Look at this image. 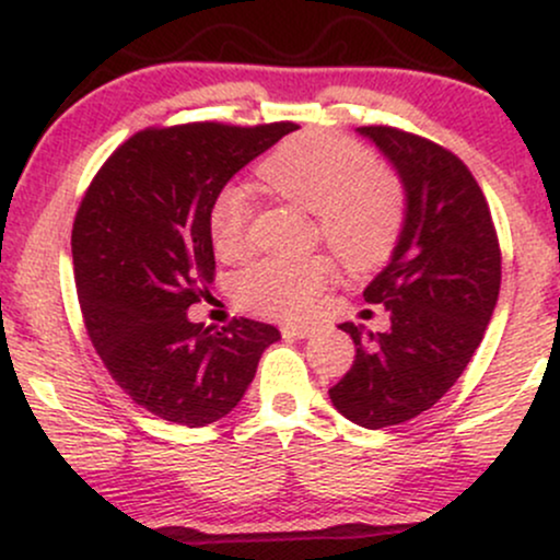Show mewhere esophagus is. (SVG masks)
Segmentation results:
<instances>
[{"label": "esophagus", "instance_id": "34e87169", "mask_svg": "<svg viewBox=\"0 0 560 560\" xmlns=\"http://www.w3.org/2000/svg\"><path fill=\"white\" fill-rule=\"evenodd\" d=\"M281 334L289 336V339H307V336L318 334V326L315 323H289V326L281 328Z\"/></svg>", "mask_w": 560, "mask_h": 560}]
</instances>
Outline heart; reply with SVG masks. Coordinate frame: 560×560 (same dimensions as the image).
<instances>
[{
  "label": "heart",
  "mask_w": 560,
  "mask_h": 560,
  "mask_svg": "<svg viewBox=\"0 0 560 560\" xmlns=\"http://www.w3.org/2000/svg\"><path fill=\"white\" fill-rule=\"evenodd\" d=\"M268 192L315 215L318 234L352 268H368L394 245L401 224V190L381 166L368 164L352 140L307 132L258 166ZM253 200L245 187L229 185L215 195L208 229L221 258H240L250 245ZM328 255L262 258L237 281V298L255 313L279 320H302L318 307L334 281Z\"/></svg>",
  "instance_id": "1"
}]
</instances>
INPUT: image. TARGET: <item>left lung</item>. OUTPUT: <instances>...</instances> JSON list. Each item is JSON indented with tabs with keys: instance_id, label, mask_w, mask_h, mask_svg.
I'll return each mask as SVG.
<instances>
[{
	"instance_id": "left-lung-1",
	"label": "left lung",
	"mask_w": 560,
	"mask_h": 560,
	"mask_svg": "<svg viewBox=\"0 0 560 560\" xmlns=\"http://www.w3.org/2000/svg\"><path fill=\"white\" fill-rule=\"evenodd\" d=\"M404 187V221L386 268L365 287L388 331L341 323L354 362L328 390L347 420L381 430L441 399L480 347L501 289L490 208L467 166L446 148L394 127H357Z\"/></svg>"
}]
</instances>
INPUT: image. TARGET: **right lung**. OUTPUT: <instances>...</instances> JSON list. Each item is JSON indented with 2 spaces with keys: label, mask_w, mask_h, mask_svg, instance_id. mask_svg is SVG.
<instances>
[{
  "label": "right lung",
  "mask_w": 560,
  "mask_h": 560,
  "mask_svg": "<svg viewBox=\"0 0 560 560\" xmlns=\"http://www.w3.org/2000/svg\"><path fill=\"white\" fill-rule=\"evenodd\" d=\"M292 122H195L132 135L101 166L72 224L88 336L117 386L166 422L203 428L237 407L260 354L281 339L240 318L221 331L187 310L215 276L208 215L242 166Z\"/></svg>",
  "instance_id": "add662e5"
}]
</instances>
